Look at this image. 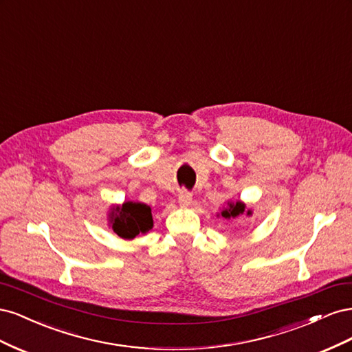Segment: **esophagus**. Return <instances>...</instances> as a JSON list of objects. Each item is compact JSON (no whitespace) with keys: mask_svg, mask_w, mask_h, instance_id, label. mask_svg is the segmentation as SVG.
<instances>
[{"mask_svg":"<svg viewBox=\"0 0 352 352\" xmlns=\"http://www.w3.org/2000/svg\"><path fill=\"white\" fill-rule=\"evenodd\" d=\"M179 204L180 207H189L192 204V194L186 192V190H182V192L179 194Z\"/></svg>","mask_w":352,"mask_h":352,"instance_id":"1","label":"esophagus"}]
</instances>
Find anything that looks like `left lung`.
I'll return each mask as SVG.
<instances>
[{"label":"left lung","mask_w":352,"mask_h":352,"mask_svg":"<svg viewBox=\"0 0 352 352\" xmlns=\"http://www.w3.org/2000/svg\"><path fill=\"white\" fill-rule=\"evenodd\" d=\"M241 216H252V211L247 208V206L241 201H229L228 207L221 210V217H225L228 220L230 219H238Z\"/></svg>","instance_id":"obj_1"}]
</instances>
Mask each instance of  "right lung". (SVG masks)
<instances>
[{
    "mask_svg": "<svg viewBox=\"0 0 352 352\" xmlns=\"http://www.w3.org/2000/svg\"><path fill=\"white\" fill-rule=\"evenodd\" d=\"M109 223L111 229L123 239H133L138 235H144L154 225L151 208L142 202L132 201L111 207Z\"/></svg>",
    "mask_w": 352,
    "mask_h": 352,
    "instance_id": "add662e5",
    "label": "right lung"
}]
</instances>
